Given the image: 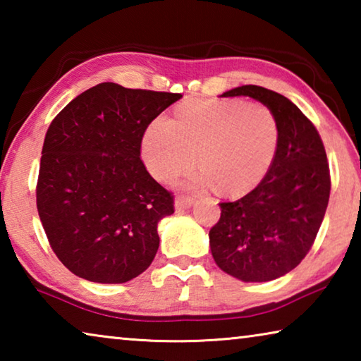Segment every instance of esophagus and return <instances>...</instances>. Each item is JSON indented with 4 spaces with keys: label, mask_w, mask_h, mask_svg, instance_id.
Here are the masks:
<instances>
[{
    "label": "esophagus",
    "mask_w": 361,
    "mask_h": 361,
    "mask_svg": "<svg viewBox=\"0 0 361 361\" xmlns=\"http://www.w3.org/2000/svg\"><path fill=\"white\" fill-rule=\"evenodd\" d=\"M192 204H194V197H191V195H180V197H176L175 200V209L176 212H183V210L191 209Z\"/></svg>",
    "instance_id": "1"
}]
</instances>
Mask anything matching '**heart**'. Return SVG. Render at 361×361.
<instances>
[{"mask_svg": "<svg viewBox=\"0 0 361 361\" xmlns=\"http://www.w3.org/2000/svg\"><path fill=\"white\" fill-rule=\"evenodd\" d=\"M280 124L262 103L189 100L175 119L159 116L142 140L146 169L161 181L173 180L197 161L202 169L189 180L194 188L218 186L228 195L252 191L277 157Z\"/></svg>", "mask_w": 361, "mask_h": 361, "instance_id": "b5f03b06", "label": "heart"}]
</instances>
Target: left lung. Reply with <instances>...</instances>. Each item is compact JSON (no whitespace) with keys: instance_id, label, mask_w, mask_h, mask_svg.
Returning <instances> with one entry per match:
<instances>
[{"instance_id":"1","label":"left lung","mask_w":361,"mask_h":361,"mask_svg":"<svg viewBox=\"0 0 361 361\" xmlns=\"http://www.w3.org/2000/svg\"><path fill=\"white\" fill-rule=\"evenodd\" d=\"M252 97L276 113L277 157L253 191L221 202L209 232L218 267L242 282H269L301 262L325 216L331 178L325 146L315 126L295 103L259 85H242L223 97Z\"/></svg>"}]
</instances>
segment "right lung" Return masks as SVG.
I'll use <instances>...</instances> for the list:
<instances>
[{
    "instance_id": "1",
    "label": "right lung",
    "mask_w": 361,
    "mask_h": 361,
    "mask_svg": "<svg viewBox=\"0 0 361 361\" xmlns=\"http://www.w3.org/2000/svg\"><path fill=\"white\" fill-rule=\"evenodd\" d=\"M181 97L102 82L49 126L36 207L54 253L75 276L124 283L154 259L173 195L148 173L140 149L148 126Z\"/></svg>"
}]
</instances>
